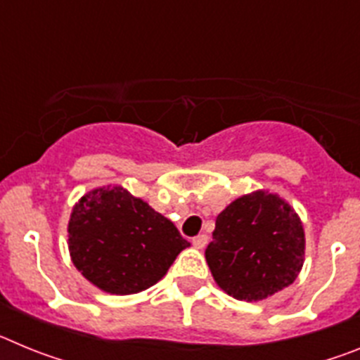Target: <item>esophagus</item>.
<instances>
[{"label": "esophagus", "mask_w": 360, "mask_h": 360, "mask_svg": "<svg viewBox=\"0 0 360 360\" xmlns=\"http://www.w3.org/2000/svg\"><path fill=\"white\" fill-rule=\"evenodd\" d=\"M193 245H195L196 249H203L207 245V236L205 234H198V236L193 238Z\"/></svg>", "instance_id": "34e87169"}]
</instances>
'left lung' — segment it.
Here are the masks:
<instances>
[{"label": "left lung", "instance_id": "obj_1", "mask_svg": "<svg viewBox=\"0 0 360 360\" xmlns=\"http://www.w3.org/2000/svg\"><path fill=\"white\" fill-rule=\"evenodd\" d=\"M303 256L301 219L265 191L241 196L219 212L205 249L214 281L240 301H259L292 285Z\"/></svg>", "mask_w": 360, "mask_h": 360}]
</instances>
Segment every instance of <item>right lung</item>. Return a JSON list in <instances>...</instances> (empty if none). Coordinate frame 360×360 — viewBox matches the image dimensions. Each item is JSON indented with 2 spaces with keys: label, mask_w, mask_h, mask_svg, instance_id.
<instances>
[{
  "label": "right lung",
  "mask_w": 360,
  "mask_h": 360,
  "mask_svg": "<svg viewBox=\"0 0 360 360\" xmlns=\"http://www.w3.org/2000/svg\"><path fill=\"white\" fill-rule=\"evenodd\" d=\"M73 265L101 290L128 295L153 287L189 241L173 221L122 187L82 196L68 224Z\"/></svg>",
  "instance_id": "right-lung-1"
}]
</instances>
